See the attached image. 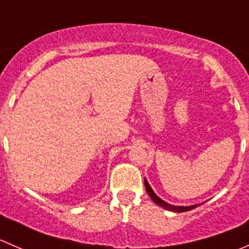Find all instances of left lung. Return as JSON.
<instances>
[{
    "label": "left lung",
    "mask_w": 249,
    "mask_h": 249,
    "mask_svg": "<svg viewBox=\"0 0 249 249\" xmlns=\"http://www.w3.org/2000/svg\"><path fill=\"white\" fill-rule=\"evenodd\" d=\"M144 185H145V189H147L148 195L150 196V199H152L153 201L157 203V205L161 206V207L166 208V210L173 211V212H187V211H190V210H193V208L197 207V205H193V206H173V205H170V203L165 202L164 200H161L160 197H158L157 195H155V193L153 192V189L150 188V185L148 184L147 179H144Z\"/></svg>",
    "instance_id": "obj_1"
}]
</instances>
